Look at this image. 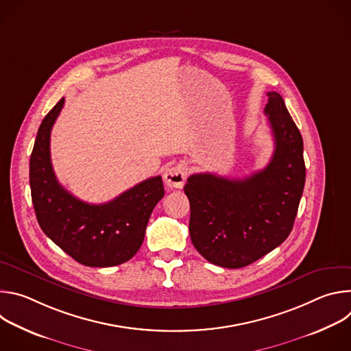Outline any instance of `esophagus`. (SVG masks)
<instances>
[{"mask_svg": "<svg viewBox=\"0 0 351 351\" xmlns=\"http://www.w3.org/2000/svg\"><path fill=\"white\" fill-rule=\"evenodd\" d=\"M186 175H187L186 167L183 164H178L165 171L164 182L171 189H182L186 182Z\"/></svg>", "mask_w": 351, "mask_h": 351, "instance_id": "esophagus-1", "label": "esophagus"}]
</instances>
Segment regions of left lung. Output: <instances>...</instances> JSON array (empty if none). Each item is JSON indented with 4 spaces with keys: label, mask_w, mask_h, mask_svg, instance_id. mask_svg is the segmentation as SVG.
I'll list each match as a JSON object with an SVG mask.
<instances>
[{
    "label": "left lung",
    "mask_w": 351,
    "mask_h": 351,
    "mask_svg": "<svg viewBox=\"0 0 351 351\" xmlns=\"http://www.w3.org/2000/svg\"><path fill=\"white\" fill-rule=\"evenodd\" d=\"M264 112L275 141L264 169L244 179L194 173L184 184L191 243L207 261L223 268L247 267L282 244L303 194L302 133L279 93H268Z\"/></svg>",
    "instance_id": "left-lung-1"
}]
</instances>
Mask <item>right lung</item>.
Masks as SVG:
<instances>
[{
  "label": "right lung",
  "instance_id": "obj_1",
  "mask_svg": "<svg viewBox=\"0 0 351 351\" xmlns=\"http://www.w3.org/2000/svg\"><path fill=\"white\" fill-rule=\"evenodd\" d=\"M65 98L43 119L30 156V189L43 232L86 267H115L129 261L144 240L145 228L165 190L161 176L143 180L112 202L88 204L66 191L56 178L49 136Z\"/></svg>",
  "mask_w": 351,
  "mask_h": 351
}]
</instances>
